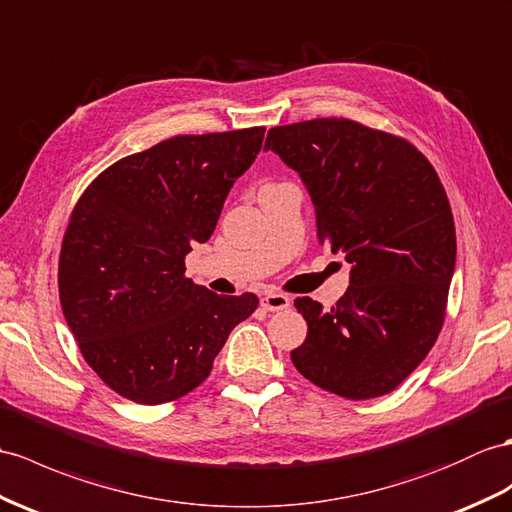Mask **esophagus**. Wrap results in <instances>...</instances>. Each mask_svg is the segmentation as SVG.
Segmentation results:
<instances>
[{
	"label": "esophagus",
	"mask_w": 512,
	"mask_h": 512,
	"mask_svg": "<svg viewBox=\"0 0 512 512\" xmlns=\"http://www.w3.org/2000/svg\"><path fill=\"white\" fill-rule=\"evenodd\" d=\"M260 306L265 310H284L291 306V297L282 293H265L263 299H260Z\"/></svg>",
	"instance_id": "obj_1"
}]
</instances>
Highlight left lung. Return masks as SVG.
<instances>
[{"mask_svg":"<svg viewBox=\"0 0 512 512\" xmlns=\"http://www.w3.org/2000/svg\"><path fill=\"white\" fill-rule=\"evenodd\" d=\"M265 149L302 178L319 243L352 265L350 289L332 308L295 299L308 334L293 365L347 400L391 393L445 319L456 230L439 176L415 145L350 119L271 128Z\"/></svg>","mask_w":512,"mask_h":512,"instance_id":"obj_1","label":"left lung"}]
</instances>
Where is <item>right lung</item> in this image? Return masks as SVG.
<instances>
[{
  "instance_id": "add662e5",
  "label": "right lung",
  "mask_w": 512,
  "mask_h": 512,
  "mask_svg": "<svg viewBox=\"0 0 512 512\" xmlns=\"http://www.w3.org/2000/svg\"><path fill=\"white\" fill-rule=\"evenodd\" d=\"M265 128L182 134L117 160L89 184L62 239V315L89 367L136 404H165L202 384L258 297L217 295L184 276L215 232L232 184Z\"/></svg>"
}]
</instances>
